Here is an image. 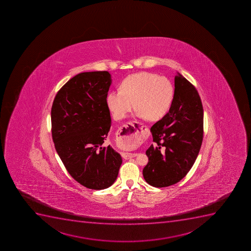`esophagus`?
<instances>
[{
    "label": "esophagus",
    "mask_w": 251,
    "mask_h": 251,
    "mask_svg": "<svg viewBox=\"0 0 251 251\" xmlns=\"http://www.w3.org/2000/svg\"><path fill=\"white\" fill-rule=\"evenodd\" d=\"M140 123L138 122H129L119 129V138L121 140L129 141L132 138L138 137L141 134L142 128L139 127ZM122 158L125 159H131L133 157L136 156V154L133 153H122Z\"/></svg>",
    "instance_id": "esophagus-1"
}]
</instances>
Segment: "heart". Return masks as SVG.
Masks as SVG:
<instances>
[{"instance_id":"obj_1","label":"heart","mask_w":251,"mask_h":251,"mask_svg":"<svg viewBox=\"0 0 251 251\" xmlns=\"http://www.w3.org/2000/svg\"><path fill=\"white\" fill-rule=\"evenodd\" d=\"M174 87L171 81L155 74H134L122 81L120 91L111 92L107 96V105L116 120H122L135 108L137 115L151 122L162 119L171 108ZM138 141H126L122 148H132Z\"/></svg>"}]
</instances>
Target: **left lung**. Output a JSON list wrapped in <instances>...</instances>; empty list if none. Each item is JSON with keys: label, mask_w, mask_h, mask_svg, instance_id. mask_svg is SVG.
Segmentation results:
<instances>
[{"label": "left lung", "mask_w": 251, "mask_h": 251, "mask_svg": "<svg viewBox=\"0 0 251 251\" xmlns=\"http://www.w3.org/2000/svg\"><path fill=\"white\" fill-rule=\"evenodd\" d=\"M169 113L151 128L154 145L146 154L143 177L154 187L180 181L197 159L203 138V108L194 85L177 73Z\"/></svg>", "instance_id": "left-lung-1"}]
</instances>
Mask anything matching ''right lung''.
Returning a JSON list of instances; mask_svg holds the SVG:
<instances>
[{"label": "right lung", "instance_id": "1", "mask_svg": "<svg viewBox=\"0 0 251 251\" xmlns=\"http://www.w3.org/2000/svg\"><path fill=\"white\" fill-rule=\"evenodd\" d=\"M111 82L108 71L75 75L59 90L51 110L56 152L70 175L92 190L113 185L122 163L119 153L103 145L111 127Z\"/></svg>", "mask_w": 251, "mask_h": 251}]
</instances>
